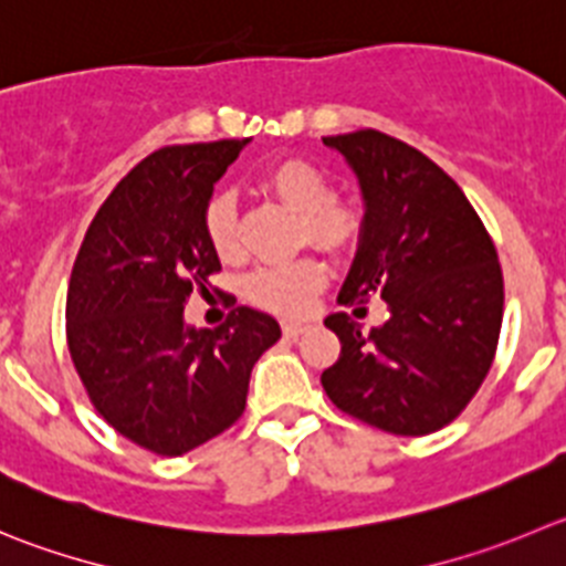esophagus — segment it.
Listing matches in <instances>:
<instances>
[{
	"label": "esophagus",
	"mask_w": 566,
	"mask_h": 566,
	"mask_svg": "<svg viewBox=\"0 0 566 566\" xmlns=\"http://www.w3.org/2000/svg\"><path fill=\"white\" fill-rule=\"evenodd\" d=\"M308 331V322H283V333H286L289 338H297V336H303V333Z\"/></svg>",
	"instance_id": "esophagus-1"
}]
</instances>
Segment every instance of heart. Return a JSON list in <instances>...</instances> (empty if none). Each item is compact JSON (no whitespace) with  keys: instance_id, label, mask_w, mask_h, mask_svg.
Here are the masks:
<instances>
[{"instance_id":"obj_1","label":"heart","mask_w":566,"mask_h":566,"mask_svg":"<svg viewBox=\"0 0 566 566\" xmlns=\"http://www.w3.org/2000/svg\"><path fill=\"white\" fill-rule=\"evenodd\" d=\"M263 186L289 208L300 213V241L327 252H347L355 247L364 230V217L358 208L333 199V182L319 166L311 160H283L272 166L263 177ZM202 233L211 250L222 261H235L241 255L239 208L230 191H217L202 208ZM327 269L316 258L303 255L286 263L261 266L244 280V297L252 305L272 314L297 316L314 305L316 294L325 289Z\"/></svg>"}]
</instances>
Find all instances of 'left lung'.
Here are the masks:
<instances>
[{"instance_id":"left-lung-1","label":"left lung","mask_w":566,"mask_h":566,"mask_svg":"<svg viewBox=\"0 0 566 566\" xmlns=\"http://www.w3.org/2000/svg\"><path fill=\"white\" fill-rule=\"evenodd\" d=\"M322 142L353 166L367 208L338 303L389 305L369 333L344 311L327 316L342 355L322 386L373 428L433 433L470 406L494 360L503 325L494 241L453 177L419 149L380 130Z\"/></svg>"}]
</instances>
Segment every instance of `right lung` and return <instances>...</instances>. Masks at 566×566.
Masks as SVG:
<instances>
[{"mask_svg":"<svg viewBox=\"0 0 566 566\" xmlns=\"http://www.w3.org/2000/svg\"><path fill=\"white\" fill-rule=\"evenodd\" d=\"M247 138L147 155L102 202L74 258L66 342L88 400L155 455H182L244 413L255 360L280 338L239 305L217 331L182 322L193 289L222 269L202 233L213 182Z\"/></svg>","mask_w":566,"mask_h":566,"instance_id":"add662e5","label":"right lung"}]
</instances>
